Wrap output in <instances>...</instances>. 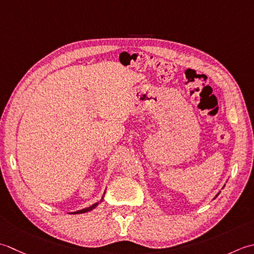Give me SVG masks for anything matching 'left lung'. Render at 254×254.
Segmentation results:
<instances>
[{
  "instance_id": "obj_1",
  "label": "left lung",
  "mask_w": 254,
  "mask_h": 254,
  "mask_svg": "<svg viewBox=\"0 0 254 254\" xmlns=\"http://www.w3.org/2000/svg\"><path fill=\"white\" fill-rule=\"evenodd\" d=\"M218 195H219V193H218V194H217V195H216V197H217V196H218ZM216 197H215V198H216Z\"/></svg>"
}]
</instances>
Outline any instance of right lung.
I'll return each instance as SVG.
<instances>
[{"instance_id": "add662e5", "label": "right lung", "mask_w": 254, "mask_h": 254, "mask_svg": "<svg viewBox=\"0 0 254 254\" xmlns=\"http://www.w3.org/2000/svg\"><path fill=\"white\" fill-rule=\"evenodd\" d=\"M105 194V193H104ZM103 197H104V195H103ZM103 197H102V199H101V201L103 200ZM98 205V201L97 203H95V204H93L92 206H90V207H87V208H84V209H81V210H77V211H74V213H71V214H83V213H87V211H90V210H92V209H94L95 207Z\"/></svg>"}]
</instances>
